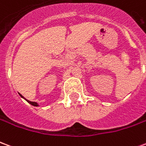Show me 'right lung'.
<instances>
[{
    "mask_svg": "<svg viewBox=\"0 0 146 146\" xmlns=\"http://www.w3.org/2000/svg\"><path fill=\"white\" fill-rule=\"evenodd\" d=\"M19 95H20V96H21V97H22V98H24L25 100H27V101L28 102H29L30 104H31V105H32V106H38V104H37L36 102H30V101H29V100H27V99H26V98H24L23 96V95H21V94H19Z\"/></svg>",
    "mask_w": 146,
    "mask_h": 146,
    "instance_id": "obj_1",
    "label": "right lung"
}]
</instances>
